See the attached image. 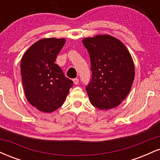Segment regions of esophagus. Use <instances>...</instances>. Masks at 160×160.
<instances>
[{
    "label": "esophagus",
    "mask_w": 160,
    "mask_h": 160,
    "mask_svg": "<svg viewBox=\"0 0 160 160\" xmlns=\"http://www.w3.org/2000/svg\"><path fill=\"white\" fill-rule=\"evenodd\" d=\"M73 82H74V83L75 84V85H78V84L79 83V79H78V78L73 79Z\"/></svg>",
    "instance_id": "1"
}]
</instances>
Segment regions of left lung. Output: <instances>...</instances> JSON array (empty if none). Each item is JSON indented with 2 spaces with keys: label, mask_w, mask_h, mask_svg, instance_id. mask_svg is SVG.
Listing matches in <instances>:
<instances>
[{
  "label": "left lung",
  "mask_w": 160,
  "mask_h": 160,
  "mask_svg": "<svg viewBox=\"0 0 160 160\" xmlns=\"http://www.w3.org/2000/svg\"><path fill=\"white\" fill-rule=\"evenodd\" d=\"M82 41L89 52L92 71L86 87L91 104L100 110L117 107L129 93L135 78L129 51L120 40L108 34Z\"/></svg>",
  "instance_id": "8db88e82"
}]
</instances>
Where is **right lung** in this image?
I'll use <instances>...</instances> for the list:
<instances>
[{
  "label": "right lung",
  "mask_w": 160,
  "mask_h": 160,
  "mask_svg": "<svg viewBox=\"0 0 160 160\" xmlns=\"http://www.w3.org/2000/svg\"><path fill=\"white\" fill-rule=\"evenodd\" d=\"M65 38H43L27 49L21 61L22 81L28 102L38 111L51 113L63 104L73 81L55 63Z\"/></svg>",
  "instance_id": "add662e5"
}]
</instances>
